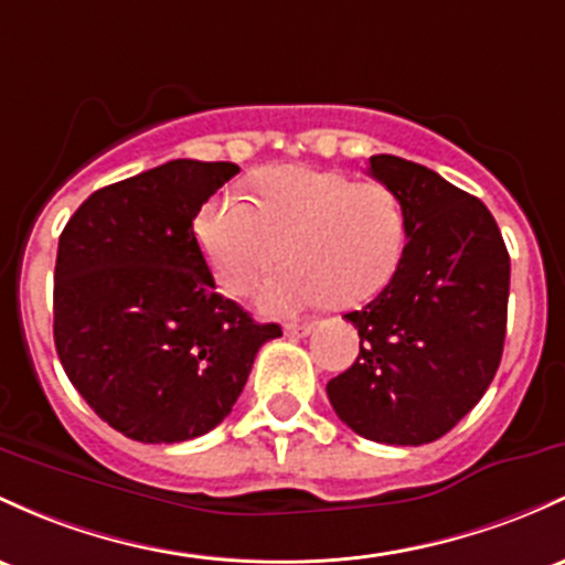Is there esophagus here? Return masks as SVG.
<instances>
[{"instance_id":"34e87169","label":"esophagus","mask_w":565,"mask_h":565,"mask_svg":"<svg viewBox=\"0 0 565 565\" xmlns=\"http://www.w3.org/2000/svg\"><path fill=\"white\" fill-rule=\"evenodd\" d=\"M284 332H287V338H308L313 332V324H287Z\"/></svg>"}]
</instances>
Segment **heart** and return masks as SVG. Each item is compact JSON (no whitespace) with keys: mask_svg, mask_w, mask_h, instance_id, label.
I'll return each mask as SVG.
<instances>
[{"mask_svg":"<svg viewBox=\"0 0 565 565\" xmlns=\"http://www.w3.org/2000/svg\"><path fill=\"white\" fill-rule=\"evenodd\" d=\"M203 257L227 295L257 297L259 311L292 316L332 302L353 308L388 287L405 252V209L392 188L349 173L276 166L257 177V201L222 192L195 220Z\"/></svg>","mask_w":565,"mask_h":565,"instance_id":"obj_1","label":"heart"}]
</instances>
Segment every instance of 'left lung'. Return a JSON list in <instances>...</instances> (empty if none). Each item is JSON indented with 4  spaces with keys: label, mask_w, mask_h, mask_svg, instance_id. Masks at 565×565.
I'll return each instance as SVG.
<instances>
[{
    "label": "left lung",
    "mask_w": 565,
    "mask_h": 565,
    "mask_svg": "<svg viewBox=\"0 0 565 565\" xmlns=\"http://www.w3.org/2000/svg\"><path fill=\"white\" fill-rule=\"evenodd\" d=\"M367 171L399 198L407 244L388 287L345 313L359 356L327 396L359 437L426 445L472 411L499 370L510 254L486 203L426 166L373 154Z\"/></svg>",
    "instance_id": "left-lung-1"
}]
</instances>
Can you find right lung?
Masks as SVG:
<instances>
[{
	"instance_id": "right-lung-1",
	"label": "right lung",
	"mask_w": 565,
	"mask_h": 565,
	"mask_svg": "<svg viewBox=\"0 0 565 565\" xmlns=\"http://www.w3.org/2000/svg\"><path fill=\"white\" fill-rule=\"evenodd\" d=\"M235 163L169 160L96 190L58 238L53 338L72 386L136 443L222 424L281 334L214 289L192 220Z\"/></svg>"
}]
</instances>
